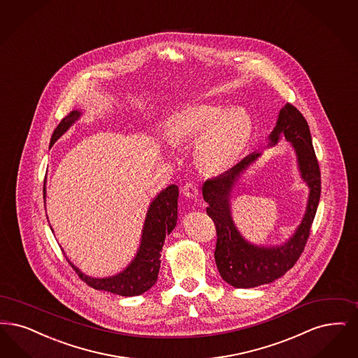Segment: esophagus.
<instances>
[{
  "label": "esophagus",
  "instance_id": "1",
  "mask_svg": "<svg viewBox=\"0 0 358 358\" xmlns=\"http://www.w3.org/2000/svg\"><path fill=\"white\" fill-rule=\"evenodd\" d=\"M199 185L194 182H186L185 186L182 187V193L189 199H196L199 196Z\"/></svg>",
  "mask_w": 358,
  "mask_h": 358
}]
</instances>
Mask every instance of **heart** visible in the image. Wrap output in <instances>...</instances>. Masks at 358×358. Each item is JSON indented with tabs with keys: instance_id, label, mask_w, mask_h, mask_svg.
Returning a JSON list of instances; mask_svg holds the SVG:
<instances>
[{
	"instance_id": "obj_1",
	"label": "heart",
	"mask_w": 358,
	"mask_h": 358,
	"mask_svg": "<svg viewBox=\"0 0 358 358\" xmlns=\"http://www.w3.org/2000/svg\"><path fill=\"white\" fill-rule=\"evenodd\" d=\"M252 133L250 120L240 109L197 103L173 115L166 122V134L174 143L197 138L196 156L212 172L230 168L243 155Z\"/></svg>"
}]
</instances>
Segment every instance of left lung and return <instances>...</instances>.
<instances>
[{
    "label": "left lung",
    "instance_id": "obj_1",
    "mask_svg": "<svg viewBox=\"0 0 358 358\" xmlns=\"http://www.w3.org/2000/svg\"><path fill=\"white\" fill-rule=\"evenodd\" d=\"M281 136L293 143L301 176L310 189L305 217L294 236L282 246L258 248L246 243L236 229L230 215L231 187L261 153L243 158L228 172L206 180L202 186L203 200L209 203L206 213L213 220L217 231L215 265L224 281L234 287L264 285L284 275L299 261L310 234L321 194V173L309 125L292 103H286L281 109L277 125L271 134V145L278 143Z\"/></svg>",
    "mask_w": 358,
    "mask_h": 358
}]
</instances>
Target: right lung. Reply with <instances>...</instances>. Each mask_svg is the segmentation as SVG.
<instances>
[{"label": "right lung", "mask_w": 358, "mask_h": 358, "mask_svg": "<svg viewBox=\"0 0 358 358\" xmlns=\"http://www.w3.org/2000/svg\"><path fill=\"white\" fill-rule=\"evenodd\" d=\"M81 115L78 110L61 120L57 128L55 129L50 140V146L69 129L73 122ZM43 199H45V181H43ZM177 199L178 187L168 186L162 190L155 201L150 203L148 215L143 224L141 246L133 262L120 274L108 278H92L80 272L72 262L69 265L78 277L87 285L97 290L110 292L118 296H140L149 290L157 282L159 265H161V250L165 243L166 234H169L177 222Z\"/></svg>", "instance_id": "obj_1"}]
</instances>
